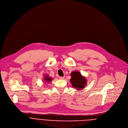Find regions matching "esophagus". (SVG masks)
I'll use <instances>...</instances> for the list:
<instances>
[{"instance_id":"esophagus-1","label":"esophagus","mask_w":128,"mask_h":128,"mask_svg":"<svg viewBox=\"0 0 128 128\" xmlns=\"http://www.w3.org/2000/svg\"><path fill=\"white\" fill-rule=\"evenodd\" d=\"M59 79H64V77H61V76H59Z\"/></svg>"}]
</instances>
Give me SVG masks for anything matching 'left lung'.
Segmentation results:
<instances>
[{
  "label": "left lung",
  "mask_w": 128,
  "mask_h": 128,
  "mask_svg": "<svg viewBox=\"0 0 128 128\" xmlns=\"http://www.w3.org/2000/svg\"><path fill=\"white\" fill-rule=\"evenodd\" d=\"M71 75V78L70 81L73 88H77L79 90L84 88L86 83V78L82 76L81 74L78 71L72 72Z\"/></svg>",
  "instance_id": "8db88e82"
}]
</instances>
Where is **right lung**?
Listing matches in <instances>:
<instances>
[{"instance_id": "1", "label": "right lung", "mask_w": 128, "mask_h": 128, "mask_svg": "<svg viewBox=\"0 0 128 128\" xmlns=\"http://www.w3.org/2000/svg\"><path fill=\"white\" fill-rule=\"evenodd\" d=\"M44 79H45V81H47V82H50V81H51L52 78H51V77H49L46 76Z\"/></svg>"}]
</instances>
